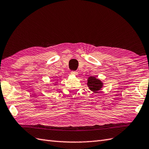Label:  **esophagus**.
I'll list each match as a JSON object with an SVG mask.
<instances>
[{
    "label": "esophagus",
    "mask_w": 149,
    "mask_h": 149,
    "mask_svg": "<svg viewBox=\"0 0 149 149\" xmlns=\"http://www.w3.org/2000/svg\"><path fill=\"white\" fill-rule=\"evenodd\" d=\"M71 74H72V75H75V76H77V75L78 74V72H77V71H72L71 72Z\"/></svg>",
    "instance_id": "34e87169"
}]
</instances>
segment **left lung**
<instances>
[{"instance_id":"8db88e82","label":"left lung","mask_w":149,"mask_h":149,"mask_svg":"<svg viewBox=\"0 0 149 149\" xmlns=\"http://www.w3.org/2000/svg\"><path fill=\"white\" fill-rule=\"evenodd\" d=\"M87 85L89 89L94 93H97L99 91H100L103 87V83L95 77H88L87 80Z\"/></svg>"}]
</instances>
